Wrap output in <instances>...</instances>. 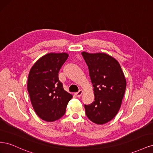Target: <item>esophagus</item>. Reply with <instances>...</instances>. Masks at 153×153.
<instances>
[{"instance_id": "34e87169", "label": "esophagus", "mask_w": 153, "mask_h": 153, "mask_svg": "<svg viewBox=\"0 0 153 153\" xmlns=\"http://www.w3.org/2000/svg\"><path fill=\"white\" fill-rule=\"evenodd\" d=\"M82 93H83L82 90H80L78 92H76V93H75V96H76V97H78V98H80V97L82 95Z\"/></svg>"}]
</instances>
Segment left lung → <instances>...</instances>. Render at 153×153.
<instances>
[{
	"instance_id": "1",
	"label": "left lung",
	"mask_w": 153,
	"mask_h": 153,
	"mask_svg": "<svg viewBox=\"0 0 153 153\" xmlns=\"http://www.w3.org/2000/svg\"><path fill=\"white\" fill-rule=\"evenodd\" d=\"M88 66L94 87V101L84 105L85 114L92 122L103 124L111 121L121 107L126 81L119 63L103 53H82Z\"/></svg>"
}]
</instances>
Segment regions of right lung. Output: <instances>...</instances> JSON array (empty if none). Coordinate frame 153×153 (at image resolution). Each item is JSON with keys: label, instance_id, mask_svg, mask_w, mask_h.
Listing matches in <instances>:
<instances>
[{"label": "right lung", "instance_id": "right-lung-1", "mask_svg": "<svg viewBox=\"0 0 153 153\" xmlns=\"http://www.w3.org/2000/svg\"><path fill=\"white\" fill-rule=\"evenodd\" d=\"M68 58L66 53H50L32 67L27 82L31 103L36 114L45 121L61 118L73 96L64 91L59 72Z\"/></svg>", "mask_w": 153, "mask_h": 153}]
</instances>
